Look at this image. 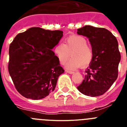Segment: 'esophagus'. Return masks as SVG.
Returning a JSON list of instances; mask_svg holds the SVG:
<instances>
[{"instance_id": "34e87169", "label": "esophagus", "mask_w": 127, "mask_h": 127, "mask_svg": "<svg viewBox=\"0 0 127 127\" xmlns=\"http://www.w3.org/2000/svg\"><path fill=\"white\" fill-rule=\"evenodd\" d=\"M65 72H67V73L70 74H72L74 73L73 71H71V70H65Z\"/></svg>"}]
</instances>
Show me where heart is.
<instances>
[{"label": "heart", "mask_w": 127, "mask_h": 127, "mask_svg": "<svg viewBox=\"0 0 127 127\" xmlns=\"http://www.w3.org/2000/svg\"><path fill=\"white\" fill-rule=\"evenodd\" d=\"M65 44L58 43L54 48V52L62 64H64L70 57L72 58L66 64L68 69H74L82 66L87 67L93 60L94 53L83 37L71 35L67 37Z\"/></svg>", "instance_id": "heart-1"}]
</instances>
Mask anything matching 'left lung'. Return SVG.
I'll return each mask as SVG.
<instances>
[{
    "label": "left lung",
    "instance_id": "1",
    "mask_svg": "<svg viewBox=\"0 0 127 127\" xmlns=\"http://www.w3.org/2000/svg\"><path fill=\"white\" fill-rule=\"evenodd\" d=\"M77 33L88 38L94 53L85 79L77 90L87 96L98 97L105 94L117 79L121 60L118 41L104 28L86 25L77 29Z\"/></svg>",
    "mask_w": 127,
    "mask_h": 127
}]
</instances>
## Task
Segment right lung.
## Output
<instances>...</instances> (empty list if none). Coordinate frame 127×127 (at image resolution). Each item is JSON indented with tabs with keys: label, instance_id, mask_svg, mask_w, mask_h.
<instances>
[{
	"label": "right lung",
	"instance_id": "obj_1",
	"mask_svg": "<svg viewBox=\"0 0 127 127\" xmlns=\"http://www.w3.org/2000/svg\"><path fill=\"white\" fill-rule=\"evenodd\" d=\"M63 36L61 30L32 27L14 37L9 49V73L22 96L39 100L53 92L64 70L53 49Z\"/></svg>",
	"mask_w": 127,
	"mask_h": 127
}]
</instances>
